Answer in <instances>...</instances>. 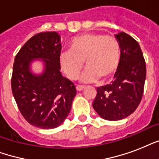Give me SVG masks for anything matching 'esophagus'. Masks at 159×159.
I'll return each instance as SVG.
<instances>
[{"label": "esophagus", "instance_id": "34e87169", "mask_svg": "<svg viewBox=\"0 0 159 159\" xmlns=\"http://www.w3.org/2000/svg\"><path fill=\"white\" fill-rule=\"evenodd\" d=\"M76 88H77V92H81V91H82V90L84 89L85 87H83V86H77V87H76Z\"/></svg>", "mask_w": 159, "mask_h": 159}]
</instances>
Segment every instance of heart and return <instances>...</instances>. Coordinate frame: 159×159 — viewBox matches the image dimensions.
<instances>
[{"label":"heart","instance_id":"obj_1","mask_svg":"<svg viewBox=\"0 0 159 159\" xmlns=\"http://www.w3.org/2000/svg\"><path fill=\"white\" fill-rule=\"evenodd\" d=\"M70 49L59 56L60 66L70 79L76 80L84 61L87 68L82 76L84 82H92L102 77L107 79L116 72L120 62V46L116 38L102 34L87 33L70 41Z\"/></svg>","mask_w":159,"mask_h":159}]
</instances>
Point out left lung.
Segmentation results:
<instances>
[{
  "label": "left lung",
  "mask_w": 159,
  "mask_h": 159,
  "mask_svg": "<svg viewBox=\"0 0 159 159\" xmlns=\"http://www.w3.org/2000/svg\"><path fill=\"white\" fill-rule=\"evenodd\" d=\"M120 46V62L111 84L97 87L93 108L102 118L116 121L128 117L141 102L146 65L140 46L125 32L115 34Z\"/></svg>",
  "instance_id": "left-lung-1"
}]
</instances>
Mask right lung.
<instances>
[{"label": "right lung", "instance_id": "1", "mask_svg": "<svg viewBox=\"0 0 159 159\" xmlns=\"http://www.w3.org/2000/svg\"><path fill=\"white\" fill-rule=\"evenodd\" d=\"M61 49L57 32H43L30 39L15 57L12 93L24 118L38 128L54 129L62 124L77 93L74 84L60 72ZM34 60L43 62L40 75L31 70Z\"/></svg>", "mask_w": 159, "mask_h": 159}]
</instances>
